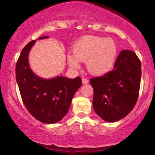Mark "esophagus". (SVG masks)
Returning <instances> with one entry per match:
<instances>
[{
	"label": "esophagus",
	"mask_w": 155,
	"mask_h": 155,
	"mask_svg": "<svg viewBox=\"0 0 155 155\" xmlns=\"http://www.w3.org/2000/svg\"><path fill=\"white\" fill-rule=\"evenodd\" d=\"M82 84H87L89 83V80L87 79H86V78H83V79H82Z\"/></svg>",
	"instance_id": "obj_1"
}]
</instances>
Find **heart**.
<instances>
[{"instance_id":"obj_1","label":"heart","mask_w":155,"mask_h":155,"mask_svg":"<svg viewBox=\"0 0 155 155\" xmlns=\"http://www.w3.org/2000/svg\"><path fill=\"white\" fill-rule=\"evenodd\" d=\"M117 45L111 38L85 36L78 40L73 47V55L68 56L72 68H80V62H85L87 69L95 75L109 73L117 56Z\"/></svg>"}]
</instances>
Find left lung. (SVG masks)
<instances>
[{"instance_id":"1","label":"left lung","mask_w":155,"mask_h":155,"mask_svg":"<svg viewBox=\"0 0 155 155\" xmlns=\"http://www.w3.org/2000/svg\"><path fill=\"white\" fill-rule=\"evenodd\" d=\"M140 79L138 57L131 51H121L112 71L90 79L97 115L108 122L118 121L128 115L137 101Z\"/></svg>"}]
</instances>
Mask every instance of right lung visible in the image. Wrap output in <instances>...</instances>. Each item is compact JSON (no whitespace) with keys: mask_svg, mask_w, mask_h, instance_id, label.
<instances>
[{"mask_svg":"<svg viewBox=\"0 0 155 155\" xmlns=\"http://www.w3.org/2000/svg\"><path fill=\"white\" fill-rule=\"evenodd\" d=\"M46 38L48 37L39 39ZM35 42H29L21 51L16 63V80L23 103L31 115L42 123L55 124L68 113L82 80L80 77L71 79L62 76L44 79L35 75L28 61L29 52Z\"/></svg>","mask_w":155,"mask_h":155,"instance_id":"add662e5","label":"right lung"}]
</instances>
